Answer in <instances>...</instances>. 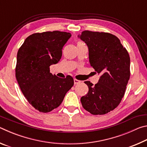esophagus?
Segmentation results:
<instances>
[{
    "instance_id": "1",
    "label": "esophagus",
    "mask_w": 147,
    "mask_h": 147,
    "mask_svg": "<svg viewBox=\"0 0 147 147\" xmlns=\"http://www.w3.org/2000/svg\"><path fill=\"white\" fill-rule=\"evenodd\" d=\"M81 82V81H80V80H77V79H76V78H74V84H80Z\"/></svg>"
}]
</instances>
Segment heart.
<instances>
[{
    "mask_svg": "<svg viewBox=\"0 0 147 147\" xmlns=\"http://www.w3.org/2000/svg\"><path fill=\"white\" fill-rule=\"evenodd\" d=\"M78 44H81V43H80V42H79V43H78Z\"/></svg>",
    "mask_w": 147,
    "mask_h": 147,
    "instance_id": "1",
    "label": "heart"
}]
</instances>
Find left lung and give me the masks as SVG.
Returning <instances> with one entry per match:
<instances>
[{
	"label": "left lung",
	"mask_w": 147,
	"mask_h": 147,
	"mask_svg": "<svg viewBox=\"0 0 147 147\" xmlns=\"http://www.w3.org/2000/svg\"><path fill=\"white\" fill-rule=\"evenodd\" d=\"M89 49L90 65L100 74L98 82L89 88L80 99L83 108L93 115H104L120 104L130 76V59L117 37L107 32L85 30L78 36Z\"/></svg>",
	"instance_id": "obj_1"
}]
</instances>
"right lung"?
<instances>
[{
    "mask_svg": "<svg viewBox=\"0 0 147 147\" xmlns=\"http://www.w3.org/2000/svg\"><path fill=\"white\" fill-rule=\"evenodd\" d=\"M71 36L58 30L35 33L25 39L17 53V82L26 100L40 112L58 108L74 85L71 76L61 78L50 73V66L61 59L63 47Z\"/></svg>",
    "mask_w": 147,
    "mask_h": 147,
    "instance_id": "add662e5",
    "label": "right lung"
}]
</instances>
